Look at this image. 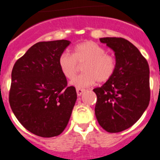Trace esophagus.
<instances>
[{"label": "esophagus", "mask_w": 160, "mask_h": 160, "mask_svg": "<svg viewBox=\"0 0 160 160\" xmlns=\"http://www.w3.org/2000/svg\"><path fill=\"white\" fill-rule=\"evenodd\" d=\"M83 92H84V89H83V88H77V96H81V95L83 94Z\"/></svg>", "instance_id": "obj_1"}]
</instances>
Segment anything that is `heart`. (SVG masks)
Returning a JSON list of instances; mask_svg holds the SVG:
<instances>
[{
  "label": "heart",
  "instance_id": "1",
  "mask_svg": "<svg viewBox=\"0 0 160 160\" xmlns=\"http://www.w3.org/2000/svg\"><path fill=\"white\" fill-rule=\"evenodd\" d=\"M82 74L75 77L71 83L80 88L92 85L98 81L105 83L114 75L116 61L114 57L106 53V49L93 41H85L73 48L72 55L62 53L59 57V66L67 78L72 79L83 64Z\"/></svg>",
  "mask_w": 160,
  "mask_h": 160
}]
</instances>
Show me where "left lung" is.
I'll return each instance as SVG.
<instances>
[{
    "label": "left lung",
    "instance_id": "obj_1",
    "mask_svg": "<svg viewBox=\"0 0 160 160\" xmlns=\"http://www.w3.org/2000/svg\"><path fill=\"white\" fill-rule=\"evenodd\" d=\"M115 52L113 77L93 92L95 114L99 124L110 133L129 128L143 115L150 101L149 65L140 52L121 37L100 38Z\"/></svg>",
    "mask_w": 160,
    "mask_h": 160
}]
</instances>
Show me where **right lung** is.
<instances>
[{
  "label": "right lung",
  "mask_w": 160,
  "mask_h": 160,
  "mask_svg": "<svg viewBox=\"0 0 160 160\" xmlns=\"http://www.w3.org/2000/svg\"><path fill=\"white\" fill-rule=\"evenodd\" d=\"M70 42L42 41L32 45L16 61L8 100L24 128L44 138L62 133L77 100L73 86L59 66V57Z\"/></svg>",
  "instance_id": "right-lung-1"
}]
</instances>
